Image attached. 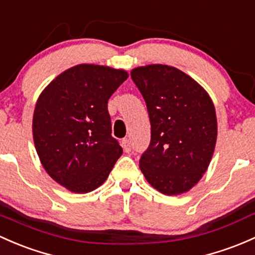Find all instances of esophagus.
I'll return each mask as SVG.
<instances>
[{
    "mask_svg": "<svg viewBox=\"0 0 255 255\" xmlns=\"http://www.w3.org/2000/svg\"><path fill=\"white\" fill-rule=\"evenodd\" d=\"M122 145H123V149H125L126 152H129L130 149H132V144H130V140L128 138L123 139Z\"/></svg>",
    "mask_w": 255,
    "mask_h": 255,
    "instance_id": "1",
    "label": "esophagus"
}]
</instances>
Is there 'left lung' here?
<instances>
[{
  "label": "left lung",
  "mask_w": 255,
  "mask_h": 255,
  "mask_svg": "<svg viewBox=\"0 0 255 255\" xmlns=\"http://www.w3.org/2000/svg\"><path fill=\"white\" fill-rule=\"evenodd\" d=\"M145 100L151 139L139 167L166 195L188 192L206 172L215 150L218 121L204 88L175 67L148 64L130 72Z\"/></svg>",
  "instance_id": "1"
}]
</instances>
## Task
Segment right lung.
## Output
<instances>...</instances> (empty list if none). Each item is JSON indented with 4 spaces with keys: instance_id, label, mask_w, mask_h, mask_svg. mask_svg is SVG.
Masks as SVG:
<instances>
[{
    "instance_id": "obj_1",
    "label": "right lung",
    "mask_w": 255,
    "mask_h": 255,
    "mask_svg": "<svg viewBox=\"0 0 255 255\" xmlns=\"http://www.w3.org/2000/svg\"><path fill=\"white\" fill-rule=\"evenodd\" d=\"M127 78L125 69L78 64L40 94L34 144L45 171L68 191L82 194L100 187L122 155L111 135L107 101Z\"/></svg>"
}]
</instances>
